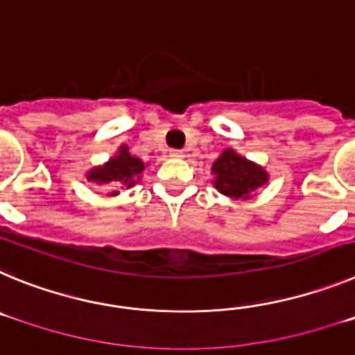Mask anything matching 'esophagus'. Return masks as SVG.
<instances>
[{"label": "esophagus", "mask_w": 355, "mask_h": 355, "mask_svg": "<svg viewBox=\"0 0 355 355\" xmlns=\"http://www.w3.org/2000/svg\"><path fill=\"white\" fill-rule=\"evenodd\" d=\"M171 156L172 158H183L184 153L181 149H171Z\"/></svg>", "instance_id": "esophagus-1"}]
</instances>
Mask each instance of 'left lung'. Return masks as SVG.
I'll use <instances>...</instances> for the list:
<instances>
[{"mask_svg": "<svg viewBox=\"0 0 355 355\" xmlns=\"http://www.w3.org/2000/svg\"><path fill=\"white\" fill-rule=\"evenodd\" d=\"M211 171L215 174L213 184L216 190L233 199H249L250 192L263 187L268 180L261 167L238 156L233 149L224 150L220 158L213 163Z\"/></svg>", "mask_w": 355, "mask_h": 355, "instance_id": "obj_1", "label": "left lung"}]
</instances>
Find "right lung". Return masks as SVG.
Returning a JSON list of instances; mask_svg holds the SVG:
<instances>
[{"label":"right lung","mask_w":355,"mask_h":355,"mask_svg":"<svg viewBox=\"0 0 355 355\" xmlns=\"http://www.w3.org/2000/svg\"><path fill=\"white\" fill-rule=\"evenodd\" d=\"M144 168L146 167H144L142 159L131 156L128 153V147H121V150H119V155L115 158L110 159L105 167L90 171L87 180L106 188L121 187V184H126L130 188L133 187L135 181L140 180L139 175L142 174Z\"/></svg>","instance_id":"obj_1"}]
</instances>
